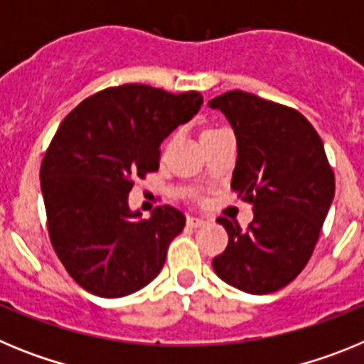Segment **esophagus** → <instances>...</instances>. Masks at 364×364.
<instances>
[{
    "label": "esophagus",
    "mask_w": 364,
    "mask_h": 364,
    "mask_svg": "<svg viewBox=\"0 0 364 364\" xmlns=\"http://www.w3.org/2000/svg\"><path fill=\"white\" fill-rule=\"evenodd\" d=\"M205 222L208 220H204V218H200V217H188V226H191V228H200V226H204Z\"/></svg>",
    "instance_id": "1"
}]
</instances>
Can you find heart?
<instances>
[{
    "mask_svg": "<svg viewBox=\"0 0 364 364\" xmlns=\"http://www.w3.org/2000/svg\"><path fill=\"white\" fill-rule=\"evenodd\" d=\"M210 131H215V129H210ZM205 133H208V131H205Z\"/></svg>",
    "mask_w": 364,
    "mask_h": 364,
    "instance_id": "1",
    "label": "heart"
}]
</instances>
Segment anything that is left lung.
I'll use <instances>...</instances> for the list:
<instances>
[{"label": "left lung", "instance_id": "1", "mask_svg": "<svg viewBox=\"0 0 364 364\" xmlns=\"http://www.w3.org/2000/svg\"><path fill=\"white\" fill-rule=\"evenodd\" d=\"M233 127L231 189L253 204L247 230L218 217L226 250L213 269L230 286L264 295L290 284L308 264L336 193V176L314 125L301 112L252 92L210 100Z\"/></svg>", "mask_w": 364, "mask_h": 364}]
</instances>
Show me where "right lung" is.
Wrapping results in <instances>:
<instances>
[{"label": "right lung", "mask_w": 364, "mask_h": 364, "mask_svg": "<svg viewBox=\"0 0 364 364\" xmlns=\"http://www.w3.org/2000/svg\"><path fill=\"white\" fill-rule=\"evenodd\" d=\"M200 92L142 83L89 96L60 124L40 169L47 228L58 259L89 294L117 299L149 284L186 226L160 205L129 210L134 178L159 171L160 144L200 109Z\"/></svg>", "instance_id": "1"}]
</instances>
